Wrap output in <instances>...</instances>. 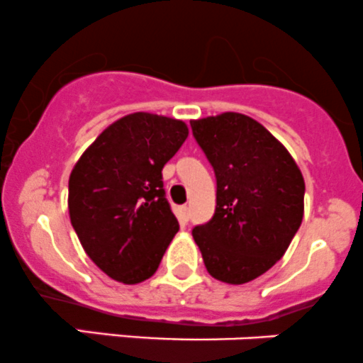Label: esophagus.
I'll return each mask as SVG.
<instances>
[{
	"instance_id": "34e87169",
	"label": "esophagus",
	"mask_w": 363,
	"mask_h": 363,
	"mask_svg": "<svg viewBox=\"0 0 363 363\" xmlns=\"http://www.w3.org/2000/svg\"><path fill=\"white\" fill-rule=\"evenodd\" d=\"M178 220H180L182 223L189 222V208H186V206L178 208Z\"/></svg>"
}]
</instances>
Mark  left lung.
Listing matches in <instances>:
<instances>
[{"label":"left lung","instance_id":"1","mask_svg":"<svg viewBox=\"0 0 363 363\" xmlns=\"http://www.w3.org/2000/svg\"><path fill=\"white\" fill-rule=\"evenodd\" d=\"M216 177L215 215L194 241L215 279L242 285L272 267L304 216V178L285 147L242 113L190 122Z\"/></svg>","mask_w":363,"mask_h":363}]
</instances>
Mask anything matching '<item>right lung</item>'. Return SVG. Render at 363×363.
I'll return each mask as SVG.
<instances>
[{
    "mask_svg": "<svg viewBox=\"0 0 363 363\" xmlns=\"http://www.w3.org/2000/svg\"><path fill=\"white\" fill-rule=\"evenodd\" d=\"M189 127L162 115H125L96 138L69 174L71 225L104 274L125 285L159 267L178 233L162 183V167Z\"/></svg>",
    "mask_w": 363,
    "mask_h": 363,
    "instance_id": "right-lung-1",
    "label": "right lung"
}]
</instances>
